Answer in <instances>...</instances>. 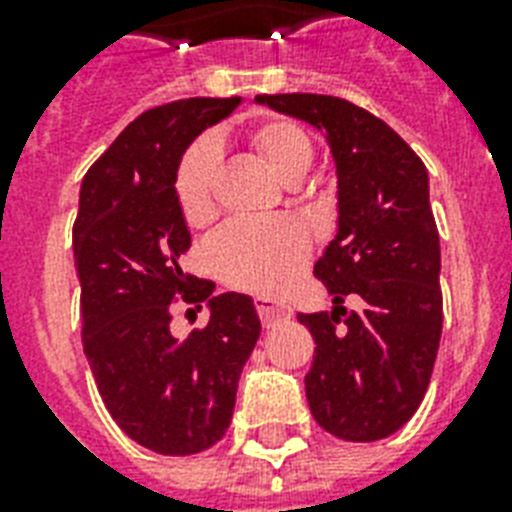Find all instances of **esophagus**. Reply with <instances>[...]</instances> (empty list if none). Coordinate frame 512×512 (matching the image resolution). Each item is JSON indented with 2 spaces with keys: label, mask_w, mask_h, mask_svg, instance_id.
<instances>
[{
  "label": "esophagus",
  "mask_w": 512,
  "mask_h": 512,
  "mask_svg": "<svg viewBox=\"0 0 512 512\" xmlns=\"http://www.w3.org/2000/svg\"><path fill=\"white\" fill-rule=\"evenodd\" d=\"M257 313H260V321L263 327H273L279 321L292 319V308L284 303H276V300H268V297H257Z\"/></svg>",
  "instance_id": "34e87169"
}]
</instances>
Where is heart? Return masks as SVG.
<instances>
[{
    "label": "heart",
    "instance_id": "heart-1",
    "mask_svg": "<svg viewBox=\"0 0 512 512\" xmlns=\"http://www.w3.org/2000/svg\"><path fill=\"white\" fill-rule=\"evenodd\" d=\"M249 146L284 185H297L313 164V143L300 124L271 119L249 132ZM220 151L199 140L185 151L175 175V196L185 223L199 228L215 217ZM217 276L255 295H279L311 257V239L295 220H236L209 244Z\"/></svg>",
    "mask_w": 512,
    "mask_h": 512
}]
</instances>
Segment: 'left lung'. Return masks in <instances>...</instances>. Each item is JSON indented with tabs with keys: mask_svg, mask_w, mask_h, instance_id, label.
Masks as SVG:
<instances>
[{
	"mask_svg": "<svg viewBox=\"0 0 512 512\" xmlns=\"http://www.w3.org/2000/svg\"><path fill=\"white\" fill-rule=\"evenodd\" d=\"M255 103L324 132L337 167V233L313 276L335 308L297 313L316 340L305 396L342 441H380L409 422L436 364L444 300L428 170L406 140L332 95H257ZM356 294L359 311L344 297Z\"/></svg>",
	"mask_w": 512,
	"mask_h": 512,
	"instance_id": "8db88e82",
	"label": "left lung"
}]
</instances>
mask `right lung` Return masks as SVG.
Returning <instances> with one entry per match:
<instances>
[{
    "label": "right lung",
    "mask_w": 512,
    "mask_h": 512,
    "mask_svg": "<svg viewBox=\"0 0 512 512\" xmlns=\"http://www.w3.org/2000/svg\"><path fill=\"white\" fill-rule=\"evenodd\" d=\"M241 98H188L124 127L79 191L74 263L82 287V345L108 414L156 454L188 457L231 425L241 369L260 337L249 295L225 292L180 268L191 247L175 196L185 148L233 114ZM208 300L207 328L169 332L174 297Z\"/></svg>",
    "instance_id": "right-lung-1"
}]
</instances>
